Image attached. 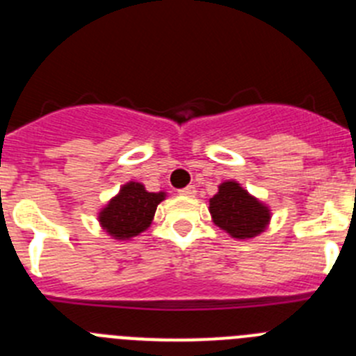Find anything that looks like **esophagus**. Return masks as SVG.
<instances>
[{
  "label": "esophagus",
  "mask_w": 356,
  "mask_h": 356,
  "mask_svg": "<svg viewBox=\"0 0 356 356\" xmlns=\"http://www.w3.org/2000/svg\"><path fill=\"white\" fill-rule=\"evenodd\" d=\"M180 194H181V196H188V197L196 196V187H194V185H188V187L181 188Z\"/></svg>",
  "instance_id": "1"
}]
</instances>
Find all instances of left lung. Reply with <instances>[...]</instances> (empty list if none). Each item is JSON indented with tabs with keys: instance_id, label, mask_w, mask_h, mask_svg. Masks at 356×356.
Masks as SVG:
<instances>
[{
	"instance_id": "1",
	"label": "left lung",
	"mask_w": 356,
	"mask_h": 356,
	"mask_svg": "<svg viewBox=\"0 0 356 356\" xmlns=\"http://www.w3.org/2000/svg\"><path fill=\"white\" fill-rule=\"evenodd\" d=\"M213 225L237 241L254 238L271 222V209L250 194L238 181L226 180L209 200Z\"/></svg>"
}]
</instances>
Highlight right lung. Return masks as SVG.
<instances>
[{
    "label": "right lung",
    "instance_id": "1",
    "mask_svg": "<svg viewBox=\"0 0 356 356\" xmlns=\"http://www.w3.org/2000/svg\"><path fill=\"white\" fill-rule=\"evenodd\" d=\"M168 193H149L140 181H128L99 210L97 221L115 241H130L151 226L156 207Z\"/></svg>",
    "mask_w": 356,
    "mask_h": 356
}]
</instances>
